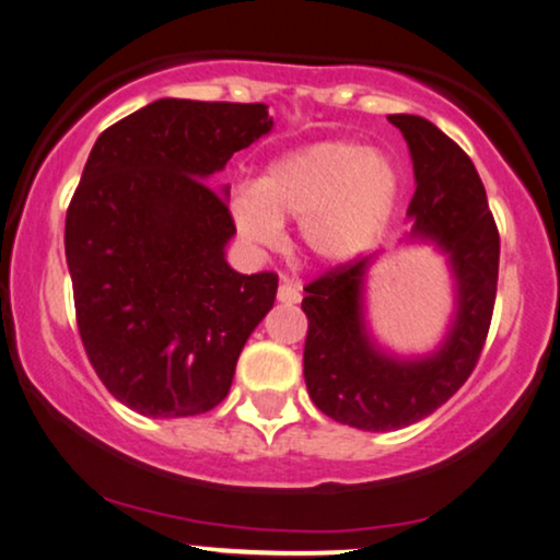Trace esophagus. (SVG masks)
Here are the masks:
<instances>
[{"label": "esophagus", "instance_id": "34e87169", "mask_svg": "<svg viewBox=\"0 0 560 560\" xmlns=\"http://www.w3.org/2000/svg\"><path fill=\"white\" fill-rule=\"evenodd\" d=\"M302 300V292L298 284H292V281H281L279 287V302H284V305H298Z\"/></svg>", "mask_w": 560, "mask_h": 560}]
</instances>
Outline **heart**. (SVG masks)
Segmentation results:
<instances>
[{
    "instance_id": "heart-1",
    "label": "heart",
    "mask_w": 560,
    "mask_h": 560,
    "mask_svg": "<svg viewBox=\"0 0 560 560\" xmlns=\"http://www.w3.org/2000/svg\"><path fill=\"white\" fill-rule=\"evenodd\" d=\"M399 192V174L378 151L352 140H320L273 159L255 190L232 198V221L255 250L281 240V221H300V240L318 262H347L373 245Z\"/></svg>"
}]
</instances>
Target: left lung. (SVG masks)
<instances>
[{"label":"left lung","mask_w":560,"mask_h":560,"mask_svg":"<svg viewBox=\"0 0 560 560\" xmlns=\"http://www.w3.org/2000/svg\"><path fill=\"white\" fill-rule=\"evenodd\" d=\"M409 145L417 190L404 242L433 245L454 279V315L433 352L401 357L368 326L365 279L378 255L334 268L305 287V383L315 407L357 430H399L433 415L480 360L495 305L501 240L475 164L415 114H390Z\"/></svg>","instance_id":"left-lung-1"}]
</instances>
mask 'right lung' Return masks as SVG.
<instances>
[{"instance_id": "obj_1", "label": "right lung", "mask_w": 560, "mask_h": 560, "mask_svg": "<svg viewBox=\"0 0 560 560\" xmlns=\"http://www.w3.org/2000/svg\"><path fill=\"white\" fill-rule=\"evenodd\" d=\"M273 130L266 104L159 98L98 135L65 221L80 339L114 399L153 420L213 409L273 307L237 273L229 187L208 179Z\"/></svg>"}]
</instances>
